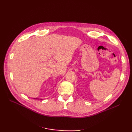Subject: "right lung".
I'll use <instances>...</instances> for the list:
<instances>
[{"instance_id": "add662e5", "label": "right lung", "mask_w": 132, "mask_h": 132, "mask_svg": "<svg viewBox=\"0 0 132 132\" xmlns=\"http://www.w3.org/2000/svg\"><path fill=\"white\" fill-rule=\"evenodd\" d=\"M36 99H39V98H36ZM41 100H42V99H41Z\"/></svg>"}]
</instances>
